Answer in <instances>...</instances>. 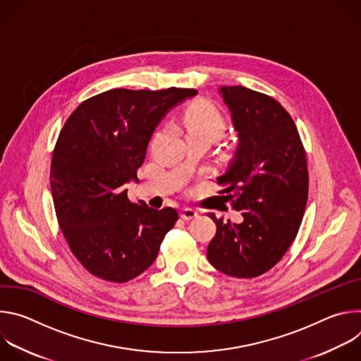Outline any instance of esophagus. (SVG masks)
Wrapping results in <instances>:
<instances>
[{
    "label": "esophagus",
    "mask_w": 361,
    "mask_h": 361,
    "mask_svg": "<svg viewBox=\"0 0 361 361\" xmlns=\"http://www.w3.org/2000/svg\"><path fill=\"white\" fill-rule=\"evenodd\" d=\"M180 216H181L183 220H192V219L198 217V212H195L192 209H183L180 212Z\"/></svg>",
    "instance_id": "esophagus-1"
}]
</instances>
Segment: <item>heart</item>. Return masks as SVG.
Listing matches in <instances>:
<instances>
[{
  "label": "heart",
  "mask_w": 361,
  "mask_h": 361,
  "mask_svg": "<svg viewBox=\"0 0 361 361\" xmlns=\"http://www.w3.org/2000/svg\"><path fill=\"white\" fill-rule=\"evenodd\" d=\"M183 123L188 135H207L212 140L219 138L224 130L226 123L221 114L210 102H197L188 107L183 116Z\"/></svg>",
  "instance_id": "heart-1"
}]
</instances>
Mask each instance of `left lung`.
Returning a JSON list of instances; mask_svg holds the SVG:
<instances>
[{"label":"left lung","instance_id":"left-lung-1","mask_svg":"<svg viewBox=\"0 0 361 361\" xmlns=\"http://www.w3.org/2000/svg\"><path fill=\"white\" fill-rule=\"evenodd\" d=\"M219 94L237 135L219 184L243 221L224 223L212 213L217 231L207 257L219 271L251 279L274 267L297 235L308 194L305 152L279 101L241 85H223Z\"/></svg>","mask_w":361,"mask_h":361}]
</instances>
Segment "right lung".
I'll return each instance as SVG.
<instances>
[{"instance_id": "obj_1", "label": "right lung", "mask_w": 361, "mask_h": 361, "mask_svg": "<svg viewBox=\"0 0 361 361\" xmlns=\"http://www.w3.org/2000/svg\"><path fill=\"white\" fill-rule=\"evenodd\" d=\"M192 88H116L85 99L64 124L51 163V192L60 228L94 276L126 283L156 260L178 214L128 200L147 147L163 118Z\"/></svg>"}]
</instances>
